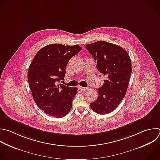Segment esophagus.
I'll return each mask as SVG.
<instances>
[{
  "label": "esophagus",
  "mask_w": 160,
  "mask_h": 160,
  "mask_svg": "<svg viewBox=\"0 0 160 160\" xmlns=\"http://www.w3.org/2000/svg\"><path fill=\"white\" fill-rule=\"evenodd\" d=\"M82 91H85V90H88V88H85V87H78Z\"/></svg>",
  "instance_id": "1"
}]
</instances>
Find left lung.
Listing matches in <instances>:
<instances>
[{
	"label": "left lung",
	"mask_w": 160,
	"mask_h": 160,
	"mask_svg": "<svg viewBox=\"0 0 160 160\" xmlns=\"http://www.w3.org/2000/svg\"><path fill=\"white\" fill-rule=\"evenodd\" d=\"M85 48L97 62L98 71L107 77L90 108L98 114L111 113L118 107L128 90L132 72L131 58L121 46L103 41L87 44Z\"/></svg>",
	"instance_id": "1"
}]
</instances>
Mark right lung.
Segmentation results:
<instances>
[{"label": "right lung", "instance_id": "obj_1", "mask_svg": "<svg viewBox=\"0 0 160 160\" xmlns=\"http://www.w3.org/2000/svg\"><path fill=\"white\" fill-rule=\"evenodd\" d=\"M82 47L61 44L47 45L38 51L28 70V80L32 97L42 111L60 118L69 113L77 88L60 84L69 60Z\"/></svg>", "mask_w": 160, "mask_h": 160}]
</instances>
